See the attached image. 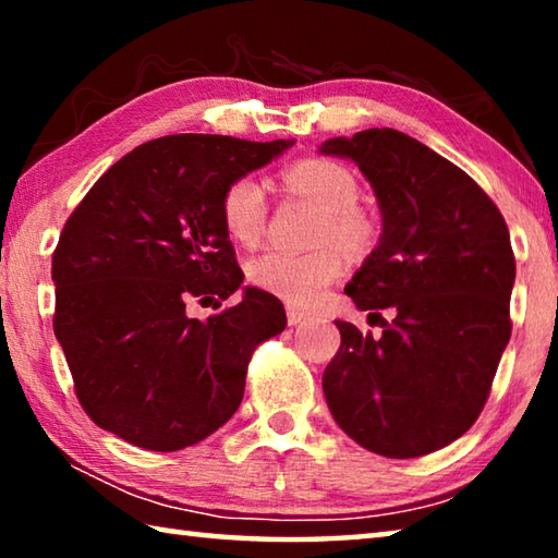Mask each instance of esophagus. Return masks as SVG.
<instances>
[{"mask_svg":"<svg viewBox=\"0 0 558 558\" xmlns=\"http://www.w3.org/2000/svg\"><path fill=\"white\" fill-rule=\"evenodd\" d=\"M307 319V315L305 313H300V310H295V307H290L288 310V325H292V327H298V325H302Z\"/></svg>","mask_w":558,"mask_h":558,"instance_id":"esophagus-1","label":"esophagus"}]
</instances>
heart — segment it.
I'll list each match as a JSON object with an SVG mask.
<instances>
[{"instance_id": "1", "label": "heart", "mask_w": 558, "mask_h": 558, "mask_svg": "<svg viewBox=\"0 0 558 558\" xmlns=\"http://www.w3.org/2000/svg\"><path fill=\"white\" fill-rule=\"evenodd\" d=\"M288 192L300 194L325 211V226L319 241H332L349 253L364 251L372 243V223L356 209L359 182L352 169L332 159H300L282 172ZM268 214L266 186L256 177H239L223 189L221 221L233 241L253 245L263 233ZM342 272V258L332 248L307 256L286 251H266L253 258L245 276L253 288L288 302L292 307H315L325 290Z\"/></svg>"}]
</instances>
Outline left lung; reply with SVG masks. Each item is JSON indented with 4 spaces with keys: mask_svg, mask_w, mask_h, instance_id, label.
<instances>
[{
    "mask_svg": "<svg viewBox=\"0 0 558 558\" xmlns=\"http://www.w3.org/2000/svg\"><path fill=\"white\" fill-rule=\"evenodd\" d=\"M369 179L381 239L344 292L384 332L342 335L323 374L337 426L384 458L428 456L458 440L493 389L512 335L514 253L493 199L446 157L391 128L332 137Z\"/></svg>",
    "mask_w": 558,
    "mask_h": 558,
    "instance_id": "obj_1",
    "label": "left lung"
}]
</instances>
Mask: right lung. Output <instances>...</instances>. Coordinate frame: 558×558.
I'll list each match as a JSON object with an SVG mask.
<instances>
[{
	"instance_id": "right-lung-1",
	"label": "right lung",
	"mask_w": 558,
	"mask_h": 558,
	"mask_svg": "<svg viewBox=\"0 0 558 558\" xmlns=\"http://www.w3.org/2000/svg\"><path fill=\"white\" fill-rule=\"evenodd\" d=\"M288 147L167 135L128 153L75 206L51 260L53 332L96 426L172 452L239 409L251 356L286 329V310L258 288L206 319L186 307L241 288L223 189Z\"/></svg>"
}]
</instances>
